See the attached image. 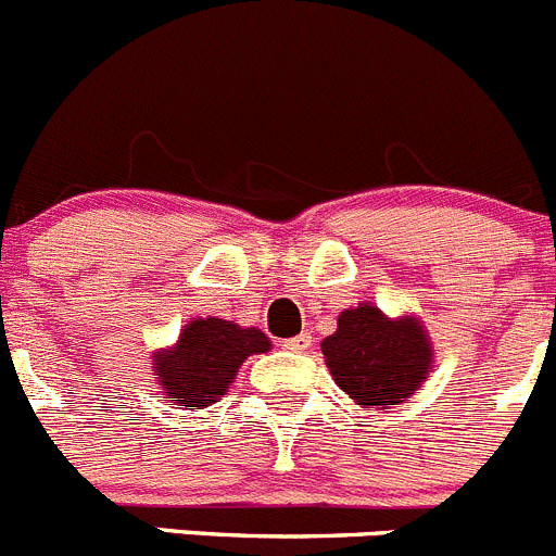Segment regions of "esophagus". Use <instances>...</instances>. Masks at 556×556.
Here are the masks:
<instances>
[{
    "label": "esophagus",
    "mask_w": 556,
    "mask_h": 556,
    "mask_svg": "<svg viewBox=\"0 0 556 556\" xmlns=\"http://www.w3.org/2000/svg\"><path fill=\"white\" fill-rule=\"evenodd\" d=\"M309 342H313V337L309 334H295V337H290V340H285V351L302 354L304 349H309Z\"/></svg>",
    "instance_id": "1"
}]
</instances>
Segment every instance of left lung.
Listing matches in <instances>:
<instances>
[{"label": "left lung", "mask_w": 556, "mask_h": 556, "mask_svg": "<svg viewBox=\"0 0 556 556\" xmlns=\"http://www.w3.org/2000/svg\"><path fill=\"white\" fill-rule=\"evenodd\" d=\"M331 376L359 406H397L430 372V342L417 318L389 320L372 304L345 309L320 342Z\"/></svg>", "instance_id": "8db88e82"}]
</instances>
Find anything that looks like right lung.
<instances>
[{
    "label": "right lung",
    "mask_w": 556,
    "mask_h": 556,
    "mask_svg": "<svg viewBox=\"0 0 556 556\" xmlns=\"http://www.w3.org/2000/svg\"><path fill=\"white\" fill-rule=\"evenodd\" d=\"M271 349L261 329H241L222 318H197L173 351L155 356L161 389L186 408L211 406L227 392L247 356Z\"/></svg>",
    "instance_id": "1"
}]
</instances>
